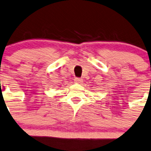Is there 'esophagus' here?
<instances>
[{"instance_id": "34e87169", "label": "esophagus", "mask_w": 151, "mask_h": 151, "mask_svg": "<svg viewBox=\"0 0 151 151\" xmlns=\"http://www.w3.org/2000/svg\"><path fill=\"white\" fill-rule=\"evenodd\" d=\"M74 81H75V83H81L82 81H83V80L81 79V78H76L75 79H74Z\"/></svg>"}]
</instances>
